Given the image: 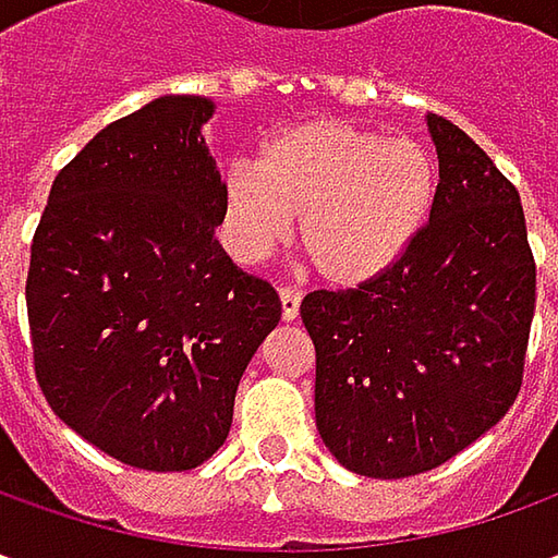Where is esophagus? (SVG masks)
I'll return each instance as SVG.
<instances>
[{
	"label": "esophagus",
	"instance_id": "esophagus-1",
	"mask_svg": "<svg viewBox=\"0 0 558 558\" xmlns=\"http://www.w3.org/2000/svg\"><path fill=\"white\" fill-rule=\"evenodd\" d=\"M279 301H282V316H286V319H298V311H301V291L291 289V286H282V289H279Z\"/></svg>",
	"mask_w": 558,
	"mask_h": 558
}]
</instances>
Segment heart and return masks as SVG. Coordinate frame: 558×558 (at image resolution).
Returning a JSON list of instances; mask_svg holds the SVG:
<instances>
[{"label":"heart","instance_id":"obj_1","mask_svg":"<svg viewBox=\"0 0 558 558\" xmlns=\"http://www.w3.org/2000/svg\"><path fill=\"white\" fill-rule=\"evenodd\" d=\"M435 163L413 140H385L348 120L311 118L260 145L254 167L223 177V239L257 264L289 239L332 286H360L395 264L425 223Z\"/></svg>","mask_w":558,"mask_h":558}]
</instances>
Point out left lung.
<instances>
[{
  "label": "left lung",
  "instance_id": "1",
  "mask_svg": "<svg viewBox=\"0 0 558 558\" xmlns=\"http://www.w3.org/2000/svg\"><path fill=\"white\" fill-rule=\"evenodd\" d=\"M428 130L440 167L428 223L375 279L301 301L319 438L369 478L457 457L525 375L537 267L519 192L457 123L428 114Z\"/></svg>",
  "mask_w": 558,
  "mask_h": 558
}]
</instances>
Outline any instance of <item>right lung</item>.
I'll use <instances>...</instances> for the list:
<instances>
[{
	"label": "right lung",
	"instance_id": "1",
	"mask_svg": "<svg viewBox=\"0 0 558 558\" xmlns=\"http://www.w3.org/2000/svg\"><path fill=\"white\" fill-rule=\"evenodd\" d=\"M214 101L161 96L108 123L54 177L27 272L33 369L54 416L148 472L210 460L239 378L282 304L232 264Z\"/></svg>",
	"mask_w": 558,
	"mask_h": 558
}]
</instances>
